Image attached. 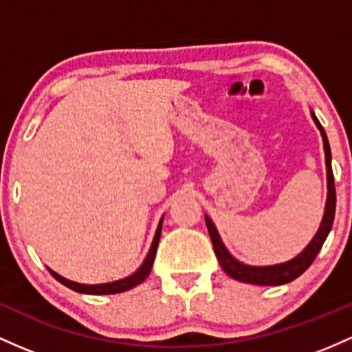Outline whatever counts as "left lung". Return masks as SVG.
Here are the masks:
<instances>
[{"mask_svg":"<svg viewBox=\"0 0 352 352\" xmlns=\"http://www.w3.org/2000/svg\"><path fill=\"white\" fill-rule=\"evenodd\" d=\"M313 120L316 126L319 128V131H321L322 143H324L326 168H327V201H326L324 218H322L319 231L316 232L313 241L307 244V248L301 252V254L296 256V258L291 259V261L276 264V266H264V267L246 266V264L236 261V259L229 254L226 248H224L223 241L219 238L218 231H216L214 224H212V221L209 219L208 216H204L209 236H211V241H212V248H214L216 256H218L221 267H223L231 278L238 279V281L259 284V286H279V284L294 281L296 278H299V276H301L302 272L313 264L316 256H318V252L321 251L322 244H324L327 234H329L331 228H333L334 212H336V188H334L333 169H331V148H329V141H327V136L324 133V128H322L321 123H319L318 118H316L314 114H313Z\"/></svg>","mask_w":352,"mask_h":352,"instance_id":"1","label":"left lung"}]
</instances>
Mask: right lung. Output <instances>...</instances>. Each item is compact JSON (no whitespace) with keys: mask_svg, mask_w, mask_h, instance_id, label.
<instances>
[{"mask_svg":"<svg viewBox=\"0 0 352 352\" xmlns=\"http://www.w3.org/2000/svg\"><path fill=\"white\" fill-rule=\"evenodd\" d=\"M161 226H163V219L160 221V226H157L155 239H153L151 250H149L148 256H146L144 263L141 264L140 270L134 272V274L128 276V278L120 279V281H114V283H106V284H78V283L68 281V279H65L63 276H59L54 271L50 270L51 276H53L56 281L65 284L66 287H69V289L78 291V293H85V294H116V293H123V291L131 289V287L136 286V284L143 283L144 279L149 276V272H151L153 261H155V256H156V251H157V243H160Z\"/></svg>","mask_w":352,"mask_h":352,"instance_id":"right-lung-1","label":"right lung"}]
</instances>
